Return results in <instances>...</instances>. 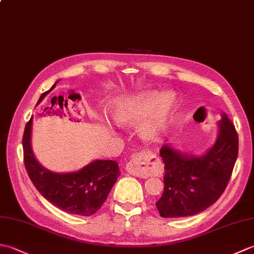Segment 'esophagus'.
<instances>
[{"label": "esophagus", "instance_id": "esophagus-1", "mask_svg": "<svg viewBox=\"0 0 254 254\" xmlns=\"http://www.w3.org/2000/svg\"><path fill=\"white\" fill-rule=\"evenodd\" d=\"M160 160L157 156L148 152H141L133 156L127 164V171L130 175L139 178L157 176L160 172Z\"/></svg>", "mask_w": 254, "mask_h": 254}]
</instances>
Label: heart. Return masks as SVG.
<instances>
[{
    "instance_id": "heart-1",
    "label": "heart",
    "mask_w": 254,
    "mask_h": 254,
    "mask_svg": "<svg viewBox=\"0 0 254 254\" xmlns=\"http://www.w3.org/2000/svg\"><path fill=\"white\" fill-rule=\"evenodd\" d=\"M175 111L170 95L147 91L119 100L110 109L112 122L119 127H135L146 141L159 138L168 128Z\"/></svg>"
}]
</instances>
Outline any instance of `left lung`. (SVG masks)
Here are the masks:
<instances>
[{
    "label": "left lung",
    "instance_id": "8db88e82",
    "mask_svg": "<svg viewBox=\"0 0 254 254\" xmlns=\"http://www.w3.org/2000/svg\"><path fill=\"white\" fill-rule=\"evenodd\" d=\"M214 144L203 155L171 144L160 149L165 164L164 193L156 203L161 217L178 218L203 212L225 191L238 156V134L223 112Z\"/></svg>",
    "mask_w": 254,
    "mask_h": 254
}]
</instances>
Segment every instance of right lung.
<instances>
[{"instance_id": "obj_1", "label": "right lung", "mask_w": 254, "mask_h": 254, "mask_svg": "<svg viewBox=\"0 0 254 254\" xmlns=\"http://www.w3.org/2000/svg\"><path fill=\"white\" fill-rule=\"evenodd\" d=\"M40 96L37 105L55 89L57 83ZM32 118L26 124L23 148L26 170L31 182L47 201L68 214L90 216L104 204L120 176L116 160L95 159L77 171L53 172L36 158L31 145Z\"/></svg>"}]
</instances>
